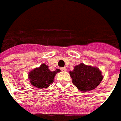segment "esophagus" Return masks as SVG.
I'll list each match as a JSON object with an SVG mask.
<instances>
[{
	"instance_id": "1",
	"label": "esophagus",
	"mask_w": 121,
	"mask_h": 121,
	"mask_svg": "<svg viewBox=\"0 0 121 121\" xmlns=\"http://www.w3.org/2000/svg\"><path fill=\"white\" fill-rule=\"evenodd\" d=\"M61 71H66V67H63V68H60Z\"/></svg>"
}]
</instances>
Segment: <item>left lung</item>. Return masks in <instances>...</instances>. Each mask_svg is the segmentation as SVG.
Segmentation results:
<instances>
[{
  "mask_svg": "<svg viewBox=\"0 0 121 121\" xmlns=\"http://www.w3.org/2000/svg\"><path fill=\"white\" fill-rule=\"evenodd\" d=\"M70 74L74 85L82 92L89 91L96 88L103 79L101 71L97 68L84 64L75 66Z\"/></svg>",
  "mask_w": 121,
  "mask_h": 121,
  "instance_id": "1",
  "label": "left lung"
}]
</instances>
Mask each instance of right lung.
<instances>
[{
	"label": "right lung",
	"instance_id": "add662e5",
	"mask_svg": "<svg viewBox=\"0 0 121 121\" xmlns=\"http://www.w3.org/2000/svg\"><path fill=\"white\" fill-rule=\"evenodd\" d=\"M59 72H60L59 69L51 72L48 66L43 64L39 68L31 71L28 76L32 85L40 89H43L49 87V85L53 82L55 74Z\"/></svg>",
	"mask_w": 121,
	"mask_h": 121
}]
</instances>
